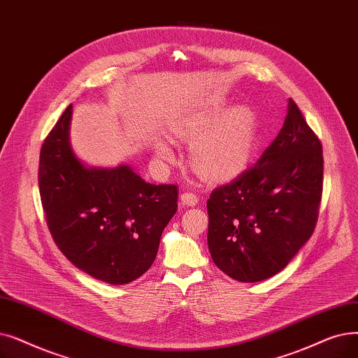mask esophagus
<instances>
[{
	"label": "esophagus",
	"instance_id": "34e87169",
	"mask_svg": "<svg viewBox=\"0 0 358 358\" xmlns=\"http://www.w3.org/2000/svg\"><path fill=\"white\" fill-rule=\"evenodd\" d=\"M199 201V197L194 193H182L180 196V208H185V206H196Z\"/></svg>",
	"mask_w": 358,
	"mask_h": 358
}]
</instances>
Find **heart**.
Wrapping results in <instances>:
<instances>
[{"label": "heart", "instance_id": "1", "mask_svg": "<svg viewBox=\"0 0 358 358\" xmlns=\"http://www.w3.org/2000/svg\"><path fill=\"white\" fill-rule=\"evenodd\" d=\"M180 141H194L193 166L208 178L228 180L247 166L256 145V117L250 108H227L222 101H209L180 117L171 129ZM155 153L173 159V149L164 138L155 143Z\"/></svg>", "mask_w": 358, "mask_h": 358}]
</instances>
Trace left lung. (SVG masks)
<instances>
[{"mask_svg": "<svg viewBox=\"0 0 358 358\" xmlns=\"http://www.w3.org/2000/svg\"><path fill=\"white\" fill-rule=\"evenodd\" d=\"M322 182V145L288 99L284 126L262 158L208 200L215 265L240 282L281 272L313 234Z\"/></svg>", "mask_w": 358, "mask_h": 358, "instance_id": "left-lung-1", "label": "left lung"}]
</instances>
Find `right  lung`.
Instances as JSON below:
<instances>
[{
  "label": "right lung",
  "instance_id": "add662e5",
  "mask_svg": "<svg viewBox=\"0 0 358 358\" xmlns=\"http://www.w3.org/2000/svg\"><path fill=\"white\" fill-rule=\"evenodd\" d=\"M71 115L73 105L41 149L46 224L76 268L106 284H129L157 257L162 231L177 212V185L146 182L126 164L86 165L71 146Z\"/></svg>",
  "mask_w": 358,
  "mask_h": 358
}]
</instances>
